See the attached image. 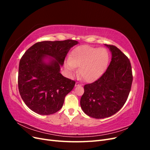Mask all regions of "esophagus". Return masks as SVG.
I'll use <instances>...</instances> for the list:
<instances>
[{
    "label": "esophagus",
    "instance_id": "1",
    "mask_svg": "<svg viewBox=\"0 0 150 150\" xmlns=\"http://www.w3.org/2000/svg\"><path fill=\"white\" fill-rule=\"evenodd\" d=\"M81 86V84H80V83H78V82H76V83L75 86Z\"/></svg>",
    "mask_w": 150,
    "mask_h": 150
}]
</instances>
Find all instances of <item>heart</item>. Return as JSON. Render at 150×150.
Instances as JSON below:
<instances>
[{"label":"heart","mask_w":150,"mask_h":150,"mask_svg":"<svg viewBox=\"0 0 150 150\" xmlns=\"http://www.w3.org/2000/svg\"><path fill=\"white\" fill-rule=\"evenodd\" d=\"M108 57L106 49L81 46L72 51L69 59L65 62L64 67L68 74L72 75L76 71V67L79 66V78L86 82H91L103 73Z\"/></svg>","instance_id":"1"}]
</instances>
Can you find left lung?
<instances>
[{
    "label": "left lung",
    "instance_id": "1",
    "mask_svg": "<svg viewBox=\"0 0 150 150\" xmlns=\"http://www.w3.org/2000/svg\"><path fill=\"white\" fill-rule=\"evenodd\" d=\"M105 46L111 52L110 64L98 80L84 85L80 101L85 114L96 119L111 116L124 106L133 82L128 57L115 46Z\"/></svg>",
    "mask_w": 150,
    "mask_h": 150
}]
</instances>
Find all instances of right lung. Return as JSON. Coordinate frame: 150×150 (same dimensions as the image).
<instances>
[{"instance_id": "right-lung-1", "label": "right lung", "mask_w": 150, "mask_h": 150, "mask_svg": "<svg viewBox=\"0 0 150 150\" xmlns=\"http://www.w3.org/2000/svg\"><path fill=\"white\" fill-rule=\"evenodd\" d=\"M78 44L71 39L39 42L22 56L18 88L22 100L32 111L49 115L61 110L76 83L60 73L61 67L70 49Z\"/></svg>"}]
</instances>
